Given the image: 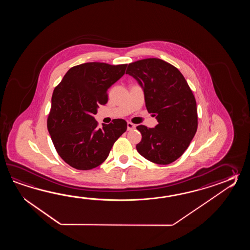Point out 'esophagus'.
<instances>
[{
	"instance_id": "esophagus-1",
	"label": "esophagus",
	"mask_w": 250,
	"mask_h": 250,
	"mask_svg": "<svg viewBox=\"0 0 250 250\" xmlns=\"http://www.w3.org/2000/svg\"><path fill=\"white\" fill-rule=\"evenodd\" d=\"M127 130H133L136 128V125L131 123H127Z\"/></svg>"
}]
</instances>
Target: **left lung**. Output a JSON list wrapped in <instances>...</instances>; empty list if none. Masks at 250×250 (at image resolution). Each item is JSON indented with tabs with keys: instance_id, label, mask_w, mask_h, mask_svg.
Masks as SVG:
<instances>
[{
	"instance_id": "8db88e82",
	"label": "left lung",
	"mask_w": 250,
	"mask_h": 250,
	"mask_svg": "<svg viewBox=\"0 0 250 250\" xmlns=\"http://www.w3.org/2000/svg\"><path fill=\"white\" fill-rule=\"evenodd\" d=\"M126 74L143 89L146 107L158 124L139 125L142 139L137 150L157 165H169L185 152L197 128V103L181 71L161 59L128 64Z\"/></svg>"
}]
</instances>
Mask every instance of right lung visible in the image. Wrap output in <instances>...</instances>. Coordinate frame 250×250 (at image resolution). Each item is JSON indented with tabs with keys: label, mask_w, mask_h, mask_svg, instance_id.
<instances>
[{
	"label": "right lung",
	"mask_w": 250,
	"mask_h": 250,
	"mask_svg": "<svg viewBox=\"0 0 250 250\" xmlns=\"http://www.w3.org/2000/svg\"><path fill=\"white\" fill-rule=\"evenodd\" d=\"M126 68L127 64H80L69 69L54 88L48 131L59 155L75 169L99 166L127 130L123 119L99 128L94 117L98 105L108 101L107 91L123 77Z\"/></svg>",
	"instance_id": "right-lung-1"
}]
</instances>
